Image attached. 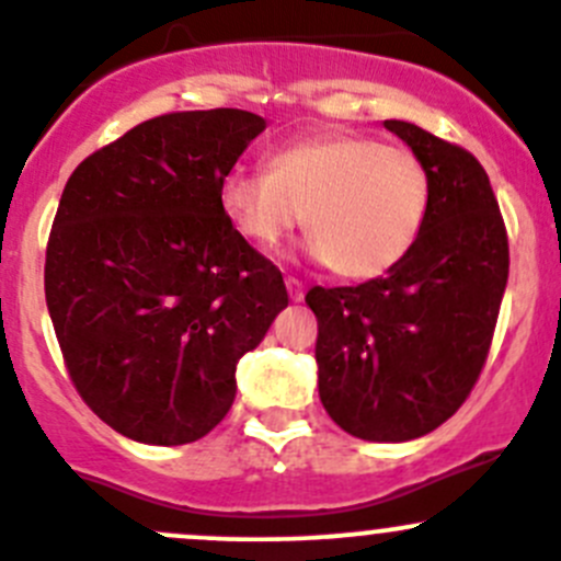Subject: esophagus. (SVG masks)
I'll list each match as a JSON object with an SVG mask.
<instances>
[{"label": "esophagus", "mask_w": 561, "mask_h": 561, "mask_svg": "<svg viewBox=\"0 0 561 561\" xmlns=\"http://www.w3.org/2000/svg\"><path fill=\"white\" fill-rule=\"evenodd\" d=\"M286 288H288V297H291V302H302V297H305L302 283H299L297 278H286Z\"/></svg>", "instance_id": "34e87169"}]
</instances>
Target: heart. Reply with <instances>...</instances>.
Here are the masks:
<instances>
[{
    "instance_id": "b5f03b06",
    "label": "heart",
    "mask_w": 561,
    "mask_h": 561,
    "mask_svg": "<svg viewBox=\"0 0 561 561\" xmlns=\"http://www.w3.org/2000/svg\"><path fill=\"white\" fill-rule=\"evenodd\" d=\"M218 204L248 242L275 248L305 218L308 256L343 278L390 273L412 253L431 207V176L403 147L324 133L275 149L267 171L231 169Z\"/></svg>"
}]
</instances>
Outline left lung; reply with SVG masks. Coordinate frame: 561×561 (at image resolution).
<instances>
[{
    "label": "left lung",
    "mask_w": 561,
    "mask_h": 561,
    "mask_svg": "<svg viewBox=\"0 0 561 561\" xmlns=\"http://www.w3.org/2000/svg\"><path fill=\"white\" fill-rule=\"evenodd\" d=\"M428 169L431 207L412 253L359 286H313L319 398L346 434L409 442L458 412L488 357L510 273L507 231L467 149L385 119Z\"/></svg>",
    "instance_id": "8db88e82"
}]
</instances>
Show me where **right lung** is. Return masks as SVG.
<instances>
[{
    "instance_id": "add662e5",
    "label": "right lung",
    "mask_w": 561,
    "mask_h": 561,
    "mask_svg": "<svg viewBox=\"0 0 561 561\" xmlns=\"http://www.w3.org/2000/svg\"><path fill=\"white\" fill-rule=\"evenodd\" d=\"M267 127L240 108L141 122L70 174L46 251V305L70 379L116 434L187 445L229 414L237 363L288 305L280 270L218 204Z\"/></svg>"
}]
</instances>
